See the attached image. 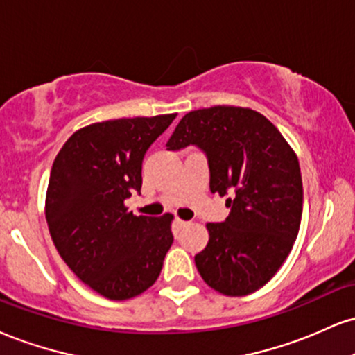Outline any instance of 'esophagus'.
<instances>
[{
  "label": "esophagus",
  "instance_id": "obj_1",
  "mask_svg": "<svg viewBox=\"0 0 355 355\" xmlns=\"http://www.w3.org/2000/svg\"><path fill=\"white\" fill-rule=\"evenodd\" d=\"M175 223H177L178 228H183V226H187V225H189L190 221H185V220H182V218H177V220H175Z\"/></svg>",
  "mask_w": 355,
  "mask_h": 355
}]
</instances>
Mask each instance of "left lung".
<instances>
[{"mask_svg": "<svg viewBox=\"0 0 355 355\" xmlns=\"http://www.w3.org/2000/svg\"><path fill=\"white\" fill-rule=\"evenodd\" d=\"M196 145L210 166L211 193L232 208L223 223H207L210 240L195 256L210 288L246 296L276 275L291 253L302 215L296 153L281 132L253 109L215 105L191 110L166 142L168 150Z\"/></svg>", "mask_w": 355, "mask_h": 355, "instance_id": "8db88e82", "label": "left lung"}]
</instances>
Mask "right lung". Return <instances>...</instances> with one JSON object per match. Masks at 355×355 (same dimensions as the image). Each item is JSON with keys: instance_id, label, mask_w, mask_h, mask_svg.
<instances>
[{"instance_id": "add662e5", "label": "right lung", "mask_w": 355, "mask_h": 355, "mask_svg": "<svg viewBox=\"0 0 355 355\" xmlns=\"http://www.w3.org/2000/svg\"><path fill=\"white\" fill-rule=\"evenodd\" d=\"M177 114L115 119L74 132L51 168L46 221L71 271L112 301L147 291L173 243V215L135 216L123 205L142 189L148 147Z\"/></svg>"}]
</instances>
